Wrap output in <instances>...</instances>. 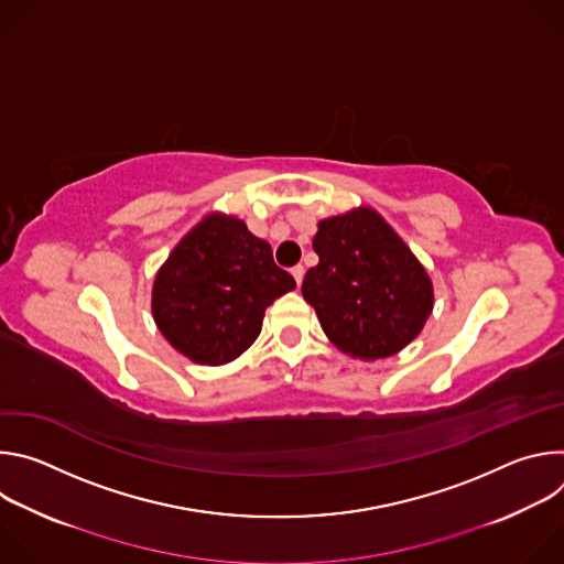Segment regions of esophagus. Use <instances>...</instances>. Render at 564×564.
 <instances>
[{"mask_svg":"<svg viewBox=\"0 0 564 564\" xmlns=\"http://www.w3.org/2000/svg\"><path fill=\"white\" fill-rule=\"evenodd\" d=\"M303 274H305L303 265H294V268H292V276H294L296 285H301V283H303Z\"/></svg>","mask_w":564,"mask_h":564,"instance_id":"34e87169","label":"esophagus"}]
</instances>
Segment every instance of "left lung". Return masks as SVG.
<instances>
[{"label":"left lung","mask_w":564,"mask_h":564,"mask_svg":"<svg viewBox=\"0 0 564 564\" xmlns=\"http://www.w3.org/2000/svg\"><path fill=\"white\" fill-rule=\"evenodd\" d=\"M312 248L318 263L301 292L326 337L364 361L406 348L433 312V283L401 236L372 207L324 218Z\"/></svg>","instance_id":"obj_1"}]
</instances>
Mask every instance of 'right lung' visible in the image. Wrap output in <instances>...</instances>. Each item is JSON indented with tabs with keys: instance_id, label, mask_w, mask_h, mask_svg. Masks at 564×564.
I'll list each match as a JSON object with an SVG mask.
<instances>
[{
	"instance_id": "add662e5",
	"label": "right lung",
	"mask_w": 564,
	"mask_h": 564,
	"mask_svg": "<svg viewBox=\"0 0 564 564\" xmlns=\"http://www.w3.org/2000/svg\"><path fill=\"white\" fill-rule=\"evenodd\" d=\"M294 288L268 240L240 218L216 212L183 236L158 270L151 312L181 355L223 366L257 341L265 307Z\"/></svg>"
}]
</instances>
